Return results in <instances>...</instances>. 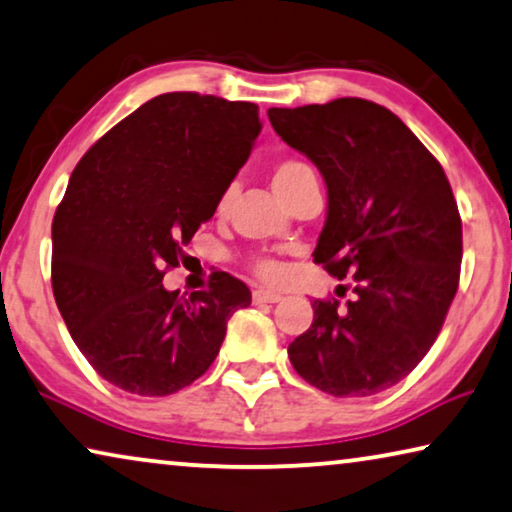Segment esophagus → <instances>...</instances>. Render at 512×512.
<instances>
[{
    "mask_svg": "<svg viewBox=\"0 0 512 512\" xmlns=\"http://www.w3.org/2000/svg\"><path fill=\"white\" fill-rule=\"evenodd\" d=\"M253 301L255 303H278V301H282V294L273 292V289H255Z\"/></svg>",
    "mask_w": 512,
    "mask_h": 512,
    "instance_id": "obj_1",
    "label": "esophagus"
}]
</instances>
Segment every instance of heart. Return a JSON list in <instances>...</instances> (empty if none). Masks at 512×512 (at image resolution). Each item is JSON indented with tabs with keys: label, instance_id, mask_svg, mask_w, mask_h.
Returning a JSON list of instances; mask_svg holds the SVG:
<instances>
[{
	"label": "heart",
	"instance_id": "b5f03b06",
	"mask_svg": "<svg viewBox=\"0 0 512 512\" xmlns=\"http://www.w3.org/2000/svg\"><path fill=\"white\" fill-rule=\"evenodd\" d=\"M308 177H315V170H312L305 160L285 158V160H280V163L276 165V170H273V188H276V193H285V190H289L292 186H296V183L308 179ZM232 195H234L232 188L223 190V195H220L216 202V213H225L227 209H230ZM255 271L266 280H276L280 276V266L276 262H271V259H259V262H255Z\"/></svg>",
	"mask_w": 512,
	"mask_h": 512
}]
</instances>
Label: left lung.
Instances as JSON below:
<instances>
[{
	"label": "left lung",
	"instance_id": "obj_1",
	"mask_svg": "<svg viewBox=\"0 0 512 512\" xmlns=\"http://www.w3.org/2000/svg\"><path fill=\"white\" fill-rule=\"evenodd\" d=\"M289 147L329 190L312 257L354 299L315 301V319L287 354L294 370L335 398H365L409 375L444 326L460 282L462 220L444 167L384 105L335 98L271 108Z\"/></svg>",
	"mask_w": 512,
	"mask_h": 512
}]
</instances>
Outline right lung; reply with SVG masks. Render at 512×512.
<instances>
[{"label": "right lung", "instance_id": "add662e5", "mask_svg": "<svg viewBox=\"0 0 512 512\" xmlns=\"http://www.w3.org/2000/svg\"><path fill=\"white\" fill-rule=\"evenodd\" d=\"M262 131L259 108L195 91L160 94L110 128L71 174L52 220V292L68 333L121 391L163 398L216 361L250 289L216 271L179 296V266Z\"/></svg>", "mask_w": 512, "mask_h": 512}]
</instances>
